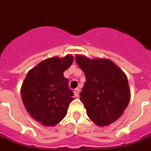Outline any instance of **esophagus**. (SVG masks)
<instances>
[{"label":"esophagus","instance_id":"esophagus-1","mask_svg":"<svg viewBox=\"0 0 151 151\" xmlns=\"http://www.w3.org/2000/svg\"><path fill=\"white\" fill-rule=\"evenodd\" d=\"M78 94H79V89H76L74 90V95L76 97L78 96Z\"/></svg>","mask_w":151,"mask_h":151}]
</instances>
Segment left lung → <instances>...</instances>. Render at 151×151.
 Masks as SVG:
<instances>
[{"instance_id":"left-lung-1","label":"left lung","mask_w":151,"mask_h":151,"mask_svg":"<svg viewBox=\"0 0 151 151\" xmlns=\"http://www.w3.org/2000/svg\"><path fill=\"white\" fill-rule=\"evenodd\" d=\"M75 58L86 76L80 100L88 116L99 127L114 123L123 115L130 99L126 74L108 58L90 59L81 55Z\"/></svg>"}]
</instances>
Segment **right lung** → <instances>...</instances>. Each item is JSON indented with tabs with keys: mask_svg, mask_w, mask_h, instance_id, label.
Masks as SVG:
<instances>
[{
	"mask_svg": "<svg viewBox=\"0 0 151 151\" xmlns=\"http://www.w3.org/2000/svg\"><path fill=\"white\" fill-rule=\"evenodd\" d=\"M74 58H46L28 71L21 95L26 110L35 120L46 127H54L66 116L69 103L75 99L68 78L63 73L71 66Z\"/></svg>",
	"mask_w": 151,
	"mask_h": 151,
	"instance_id": "right-lung-1",
	"label": "right lung"
}]
</instances>
